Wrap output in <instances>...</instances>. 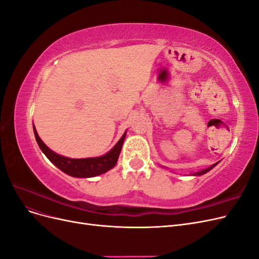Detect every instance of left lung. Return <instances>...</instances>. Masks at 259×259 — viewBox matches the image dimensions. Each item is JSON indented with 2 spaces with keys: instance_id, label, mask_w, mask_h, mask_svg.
<instances>
[{
  "instance_id": "8db88e82",
  "label": "left lung",
  "mask_w": 259,
  "mask_h": 259,
  "mask_svg": "<svg viewBox=\"0 0 259 259\" xmlns=\"http://www.w3.org/2000/svg\"><path fill=\"white\" fill-rule=\"evenodd\" d=\"M219 162H217V163H215V164H213V165L211 166H209V167H207V168H204V169H202V170H199V171H195V173H191L190 175L191 176H201V175H203V174H206L207 171H209L211 168H214L217 164H218Z\"/></svg>"
}]
</instances>
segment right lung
I'll return each instance as SVG.
<instances>
[{
	"mask_svg": "<svg viewBox=\"0 0 259 259\" xmlns=\"http://www.w3.org/2000/svg\"><path fill=\"white\" fill-rule=\"evenodd\" d=\"M33 132H34L36 143L38 147H40L42 152L46 155V158H48L55 166H57L60 170L64 171V173L72 177H77V178L95 177L113 168L117 162V159H119L124 139H125V136H126V131H125V133L120 138L119 142L114 145V147L110 151H108L104 155L95 156V158L71 159V158H67V156H64V155H60L51 150V149L42 142L40 136L37 135V132L35 130L34 125H33Z\"/></svg>",
	"mask_w": 259,
	"mask_h": 259,
	"instance_id": "1",
	"label": "right lung"
}]
</instances>
